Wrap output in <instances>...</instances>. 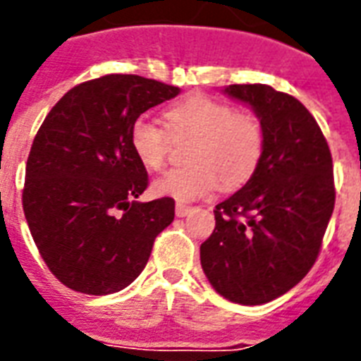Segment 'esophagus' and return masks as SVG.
<instances>
[{"instance_id": "1", "label": "esophagus", "mask_w": 361, "mask_h": 361, "mask_svg": "<svg viewBox=\"0 0 361 361\" xmlns=\"http://www.w3.org/2000/svg\"><path fill=\"white\" fill-rule=\"evenodd\" d=\"M189 212H191V206H185V204H176V215H178V217H185Z\"/></svg>"}]
</instances>
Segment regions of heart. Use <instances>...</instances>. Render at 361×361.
I'll return each instance as SVG.
<instances>
[{
	"instance_id": "b5f03b06",
	"label": "heart",
	"mask_w": 361,
	"mask_h": 361,
	"mask_svg": "<svg viewBox=\"0 0 361 361\" xmlns=\"http://www.w3.org/2000/svg\"><path fill=\"white\" fill-rule=\"evenodd\" d=\"M166 131L147 116L130 125L129 140L136 159L146 169L164 164L170 136L192 138L185 169L169 170L153 181V192L192 202L209 197L223 181L225 189H236L251 180L264 152L260 121L247 112H234L228 104L206 95H189L164 112Z\"/></svg>"
}]
</instances>
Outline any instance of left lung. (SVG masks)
I'll list each match as a JSON object with an SVG mask.
<instances>
[{"label":"left lung","mask_w":361,"mask_h":361,"mask_svg":"<svg viewBox=\"0 0 361 361\" xmlns=\"http://www.w3.org/2000/svg\"><path fill=\"white\" fill-rule=\"evenodd\" d=\"M223 93L251 106L264 152L251 180L215 206L200 264L228 302L262 305L313 268L336 204L334 164L319 123L298 99L264 84H232Z\"/></svg>","instance_id":"obj_1"}]
</instances>
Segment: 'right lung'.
I'll return each instance as SVG.
<instances>
[{"instance_id":"obj_1","label":"right lung","mask_w":361,"mask_h":361,"mask_svg":"<svg viewBox=\"0 0 361 361\" xmlns=\"http://www.w3.org/2000/svg\"><path fill=\"white\" fill-rule=\"evenodd\" d=\"M180 87L106 75L65 93L42 121L25 164L24 215L42 260L65 286L104 296L146 268L174 221V198L138 202L147 172L130 125Z\"/></svg>"}]
</instances>
